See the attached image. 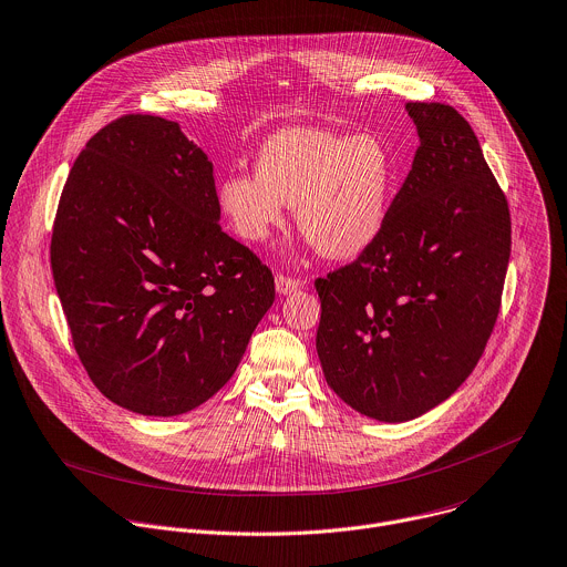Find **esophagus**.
<instances>
[{
	"label": "esophagus",
	"instance_id": "esophagus-1",
	"mask_svg": "<svg viewBox=\"0 0 567 567\" xmlns=\"http://www.w3.org/2000/svg\"><path fill=\"white\" fill-rule=\"evenodd\" d=\"M300 287H302V282H300L298 278H289V276H282V274L276 276V291H278L280 296L293 293V291H298Z\"/></svg>",
	"mask_w": 567,
	"mask_h": 567
}]
</instances>
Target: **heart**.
Returning a JSON list of instances; mask_svg holds the SVG:
<instances>
[{"mask_svg":"<svg viewBox=\"0 0 567 567\" xmlns=\"http://www.w3.org/2000/svg\"><path fill=\"white\" fill-rule=\"evenodd\" d=\"M394 182L381 137L285 128L262 144L256 175L220 182L218 203L245 243H265L285 223V205H296L302 236L327 258L349 260L379 238Z\"/></svg>","mask_w":567,"mask_h":567,"instance_id":"obj_1","label":"heart"}]
</instances>
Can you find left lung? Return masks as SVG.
<instances>
[{
    "label": "left lung",
    "instance_id": "left-lung-1",
    "mask_svg": "<svg viewBox=\"0 0 567 567\" xmlns=\"http://www.w3.org/2000/svg\"><path fill=\"white\" fill-rule=\"evenodd\" d=\"M421 146L385 225L351 265L316 280L327 385L362 416L403 423L463 383L494 329L512 223L467 120L408 102Z\"/></svg>",
    "mask_w": 567,
    "mask_h": 567
}]
</instances>
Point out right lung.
Here are the masks:
<instances>
[{
    "mask_svg": "<svg viewBox=\"0 0 567 567\" xmlns=\"http://www.w3.org/2000/svg\"><path fill=\"white\" fill-rule=\"evenodd\" d=\"M218 220L214 164L177 122L122 115L78 155L51 267L75 351L111 403L177 416L234 375L276 289Z\"/></svg>",
    "mask_w": 567,
    "mask_h": 567,
    "instance_id": "add662e5",
    "label": "right lung"
}]
</instances>
